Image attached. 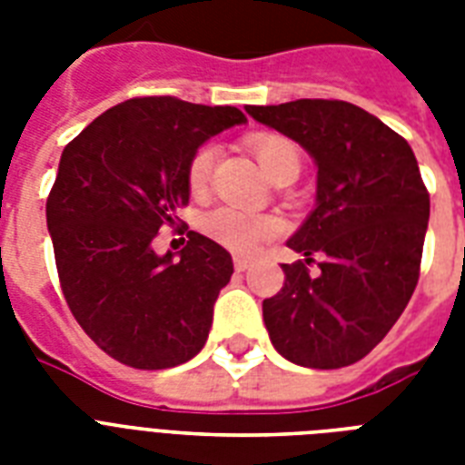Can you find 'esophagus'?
I'll return each mask as SVG.
<instances>
[{"mask_svg": "<svg viewBox=\"0 0 465 465\" xmlns=\"http://www.w3.org/2000/svg\"><path fill=\"white\" fill-rule=\"evenodd\" d=\"M233 268L239 270V272H243V270L251 268V258H241V255H236V258H233Z\"/></svg>", "mask_w": 465, "mask_h": 465, "instance_id": "34e87169", "label": "esophagus"}]
</instances>
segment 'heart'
<instances>
[{"instance_id": "1", "label": "heart", "mask_w": 465, "mask_h": 465, "mask_svg": "<svg viewBox=\"0 0 465 465\" xmlns=\"http://www.w3.org/2000/svg\"><path fill=\"white\" fill-rule=\"evenodd\" d=\"M248 147L255 154L262 171L268 173L270 181H275L282 173H299L302 168V154L299 147L290 137L275 133L253 134L248 140ZM217 159L214 144H203L197 149L188 163V183L193 190H203L212 175V166ZM203 232L214 239L222 246L232 248L236 253H251L261 246L262 241L272 239L280 232V219L270 214H258V212L241 210L232 204L214 207L200 222Z\"/></svg>"}]
</instances>
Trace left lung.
<instances>
[{
  "mask_svg": "<svg viewBox=\"0 0 465 465\" xmlns=\"http://www.w3.org/2000/svg\"><path fill=\"white\" fill-rule=\"evenodd\" d=\"M262 125L316 161V207L287 241L304 261L284 262V287L262 302V321L284 360L340 369L367 357L393 328L420 277L430 219L411 144L360 105L299 98L248 105ZM321 252L322 272L305 265Z\"/></svg>",
  "mask_w": 465,
  "mask_h": 465,
  "instance_id": "left-lung-1",
  "label": "left lung"
}]
</instances>
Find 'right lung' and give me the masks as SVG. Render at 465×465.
Returning a JSON list of instances; mask_svg holds the SVG:
<instances>
[{
    "label": "right lung",
    "instance_id": "1",
    "mask_svg": "<svg viewBox=\"0 0 465 465\" xmlns=\"http://www.w3.org/2000/svg\"><path fill=\"white\" fill-rule=\"evenodd\" d=\"M243 123L233 105L130 98L62 152L45 204L62 294L113 360L168 369L207 342L219 290L232 280V255L197 232H188L178 255H159L152 241L161 226L181 222L175 212L190 200L193 154Z\"/></svg>",
    "mask_w": 465,
    "mask_h": 465
}]
</instances>
